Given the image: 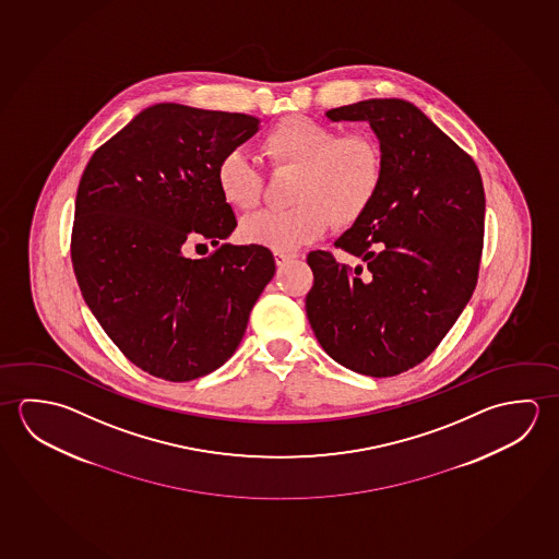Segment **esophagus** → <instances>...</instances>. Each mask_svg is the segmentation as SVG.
Listing matches in <instances>:
<instances>
[{
  "label": "esophagus",
  "mask_w": 559,
  "mask_h": 559,
  "mask_svg": "<svg viewBox=\"0 0 559 559\" xmlns=\"http://www.w3.org/2000/svg\"><path fill=\"white\" fill-rule=\"evenodd\" d=\"M295 258H297V255L284 254V252H275L274 254L275 264L280 265V267L289 264V262H294Z\"/></svg>",
  "instance_id": "obj_1"
}]
</instances>
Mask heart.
<instances>
[{
    "mask_svg": "<svg viewBox=\"0 0 559 559\" xmlns=\"http://www.w3.org/2000/svg\"><path fill=\"white\" fill-rule=\"evenodd\" d=\"M264 152L275 168H294L295 203L242 218L240 237L250 245L294 252L321 238L332 221L342 227L356 223L378 195L383 158L371 134L338 136L331 124L294 115L267 131ZM215 181L230 207L247 211L262 198V176L242 148L218 158Z\"/></svg>",
    "mask_w": 559,
    "mask_h": 559,
    "instance_id": "b5f03b06",
    "label": "heart"
}]
</instances>
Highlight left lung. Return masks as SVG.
Wrapping results in <instances>:
<instances>
[{
	"mask_svg": "<svg viewBox=\"0 0 559 559\" xmlns=\"http://www.w3.org/2000/svg\"><path fill=\"white\" fill-rule=\"evenodd\" d=\"M326 119L366 121L383 158L378 195L334 245L311 252L305 299L322 350L371 378L430 356L472 299L481 260L485 191L475 162L405 99H364Z\"/></svg>",
	"mask_w": 559,
	"mask_h": 559,
	"instance_id": "left-lung-1",
	"label": "left lung"
}]
</instances>
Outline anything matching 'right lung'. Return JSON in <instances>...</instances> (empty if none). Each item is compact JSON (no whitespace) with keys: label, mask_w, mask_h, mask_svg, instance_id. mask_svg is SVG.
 <instances>
[{"label":"right lung","mask_w":559,"mask_h":559,"mask_svg":"<svg viewBox=\"0 0 559 559\" xmlns=\"http://www.w3.org/2000/svg\"><path fill=\"white\" fill-rule=\"evenodd\" d=\"M258 131L252 115L151 105L85 166L72 230L78 285L107 336L151 376L191 381L221 368L274 277L267 248L221 245L237 218L215 166ZM190 236L216 252L188 259Z\"/></svg>","instance_id":"right-lung-1"}]
</instances>
